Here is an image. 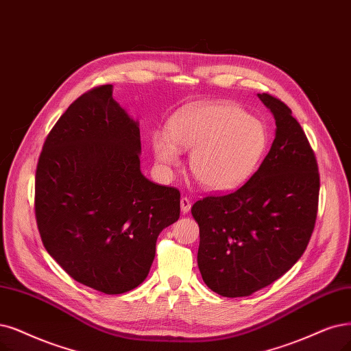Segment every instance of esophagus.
Masks as SVG:
<instances>
[{"mask_svg": "<svg viewBox=\"0 0 351 351\" xmlns=\"http://www.w3.org/2000/svg\"><path fill=\"white\" fill-rule=\"evenodd\" d=\"M191 205H192V202L189 201V198H186V197L180 198V211H182L184 214H188L191 211Z\"/></svg>", "mask_w": 351, "mask_h": 351, "instance_id": "34e87169", "label": "esophagus"}]
</instances>
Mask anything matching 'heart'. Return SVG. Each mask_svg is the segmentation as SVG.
I'll list each match as a JSON object with an SVG mask.
<instances>
[{"mask_svg": "<svg viewBox=\"0 0 351 351\" xmlns=\"http://www.w3.org/2000/svg\"><path fill=\"white\" fill-rule=\"evenodd\" d=\"M152 147L162 166H178L180 152L192 150L189 167L213 192L241 186L256 172L267 147L266 128L231 104H197L178 111L167 134L156 133Z\"/></svg>", "mask_w": 351, "mask_h": 351, "instance_id": "1", "label": "heart"}]
</instances>
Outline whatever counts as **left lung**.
<instances>
[{"instance_id": "left-lung-1", "label": "left lung", "mask_w": 351, "mask_h": 351, "mask_svg": "<svg viewBox=\"0 0 351 351\" xmlns=\"http://www.w3.org/2000/svg\"><path fill=\"white\" fill-rule=\"evenodd\" d=\"M275 117L276 136L253 176L227 195L192 205L199 226L198 267L206 287L237 298L274 283L300 261L318 211L314 150L291 108L257 94Z\"/></svg>"}]
</instances>
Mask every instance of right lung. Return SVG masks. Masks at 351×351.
Returning <instances> with one entry per match:
<instances>
[{"label": "right lung", "mask_w": 351, "mask_h": 351, "mask_svg": "<svg viewBox=\"0 0 351 351\" xmlns=\"http://www.w3.org/2000/svg\"><path fill=\"white\" fill-rule=\"evenodd\" d=\"M140 153L138 123L102 85L63 112L36 169L47 253L76 282L108 295L147 278L159 234L180 214V192L143 176Z\"/></svg>", "instance_id": "1"}]
</instances>
